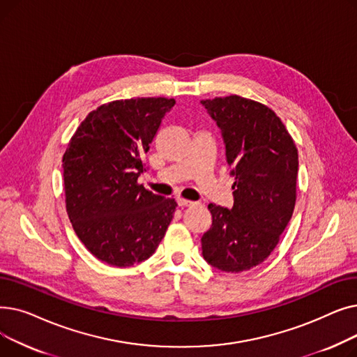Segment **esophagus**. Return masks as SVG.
I'll list each match as a JSON object with an SVG mask.
<instances>
[{"label":"esophagus","instance_id":"esophagus-1","mask_svg":"<svg viewBox=\"0 0 357 357\" xmlns=\"http://www.w3.org/2000/svg\"><path fill=\"white\" fill-rule=\"evenodd\" d=\"M176 202H178V205H179L181 208H183V207H192V205H194V202H192V201L183 199V198H178V199H176Z\"/></svg>","mask_w":357,"mask_h":357}]
</instances>
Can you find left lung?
<instances>
[{"label": "left lung", "mask_w": 357, "mask_h": 357, "mask_svg": "<svg viewBox=\"0 0 357 357\" xmlns=\"http://www.w3.org/2000/svg\"><path fill=\"white\" fill-rule=\"evenodd\" d=\"M221 128L234 176L233 207L210 204L213 226L201 238L202 256L222 272L238 273L265 261L292 217L298 150L268 105L240 96L202 100Z\"/></svg>", "instance_id": "1"}]
</instances>
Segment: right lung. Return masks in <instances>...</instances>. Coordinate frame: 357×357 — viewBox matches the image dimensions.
I'll list each match as a JSON object with an SVG mask.
<instances>
[{
    "instance_id": "add662e5",
    "label": "right lung",
    "mask_w": 357,
    "mask_h": 357,
    "mask_svg": "<svg viewBox=\"0 0 357 357\" xmlns=\"http://www.w3.org/2000/svg\"><path fill=\"white\" fill-rule=\"evenodd\" d=\"M174 98L116 100L91 111L63 155L66 213L84 246L127 268L158 249L176 210L174 198L137 182L143 158Z\"/></svg>"
}]
</instances>
